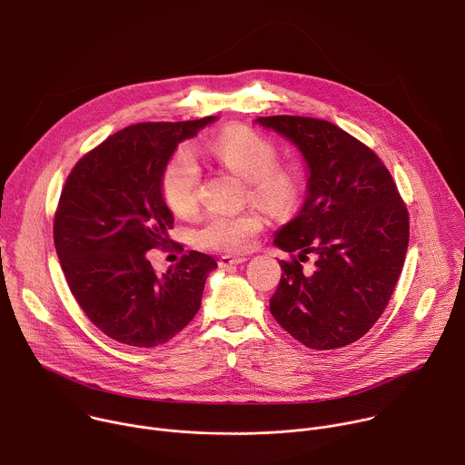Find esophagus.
Here are the masks:
<instances>
[{"label": "esophagus", "mask_w": 465, "mask_h": 465, "mask_svg": "<svg viewBox=\"0 0 465 465\" xmlns=\"http://www.w3.org/2000/svg\"><path fill=\"white\" fill-rule=\"evenodd\" d=\"M246 257H239V255H223L219 259V267L221 269H228V267H233V264H241L244 262Z\"/></svg>", "instance_id": "1"}]
</instances>
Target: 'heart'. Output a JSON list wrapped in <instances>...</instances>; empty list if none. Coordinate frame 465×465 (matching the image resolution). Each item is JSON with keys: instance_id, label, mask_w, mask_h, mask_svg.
Listing matches in <instances>:
<instances>
[{"instance_id": "1", "label": "heart", "mask_w": 465, "mask_h": 465, "mask_svg": "<svg viewBox=\"0 0 465 465\" xmlns=\"http://www.w3.org/2000/svg\"><path fill=\"white\" fill-rule=\"evenodd\" d=\"M213 158L233 174L248 182L253 201L282 210L292 204L298 178L287 167H278V149L272 142L248 128H232L221 134L210 147ZM198 167L189 149H180L165 165L162 194L169 210L187 215L196 204ZM262 226L255 212L210 213L196 232V242L219 252H244L253 244Z\"/></svg>"}]
</instances>
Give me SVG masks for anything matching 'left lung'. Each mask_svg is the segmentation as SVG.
Listing matches in <instances>:
<instances>
[{"label": "left lung", "mask_w": 465, "mask_h": 465, "mask_svg": "<svg viewBox=\"0 0 465 465\" xmlns=\"http://www.w3.org/2000/svg\"><path fill=\"white\" fill-rule=\"evenodd\" d=\"M255 123L291 142L307 165L305 201L274 235V246L298 259L280 261L271 312L307 348L353 344L379 320L403 271L407 206L377 154L337 124L300 115ZM309 252L311 273L299 262Z\"/></svg>", "instance_id": "left-lung-1"}]
</instances>
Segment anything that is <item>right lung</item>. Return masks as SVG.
<instances>
[{"label": "right lung", "instance_id": "right-lung-1", "mask_svg": "<svg viewBox=\"0 0 465 465\" xmlns=\"http://www.w3.org/2000/svg\"><path fill=\"white\" fill-rule=\"evenodd\" d=\"M217 119L126 126L81 158L65 180L53 226L60 267L86 316L121 344H165L201 309L217 261L191 250L156 274L147 252L171 244L165 165L178 143Z\"/></svg>", "mask_w": 465, "mask_h": 465}]
</instances>
